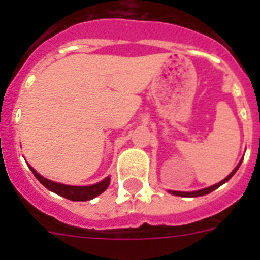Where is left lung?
Listing matches in <instances>:
<instances>
[{
  "label": "left lung",
  "mask_w": 260,
  "mask_h": 260,
  "mask_svg": "<svg viewBox=\"0 0 260 260\" xmlns=\"http://www.w3.org/2000/svg\"><path fill=\"white\" fill-rule=\"evenodd\" d=\"M241 162H242V161H241ZM241 162L237 165V167H236V169H234V171L232 172V173L229 174V176L226 177V178H225V180H222L221 182H219V183H216V185L210 186V187H207V189L198 190V191H192V192H183V191H171V192H172V194H173V195H178V197H187V198H189V197H201V195L210 194L211 191H213V190H216V189H217V187H220V186H221L222 183H225V182H226V181L231 180L232 177H233V174L236 173V172H237L238 168H240Z\"/></svg>",
  "instance_id": "1"
}]
</instances>
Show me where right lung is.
<instances>
[{
    "label": "right lung",
    "instance_id": "1",
    "mask_svg": "<svg viewBox=\"0 0 260 260\" xmlns=\"http://www.w3.org/2000/svg\"><path fill=\"white\" fill-rule=\"evenodd\" d=\"M29 169L32 171L34 176L40 181V183L47 187L50 191L56 192V194L61 195L63 198L70 199V201L74 202H84V201H91L95 197L100 195L102 192H104L107 190V187L109 186L110 178L107 177L105 180H103L102 182L96 183V185L91 186H69V185H62V183L53 182V181L47 180L44 177H41L38 172L34 169V168L29 167Z\"/></svg>",
    "mask_w": 260,
    "mask_h": 260
}]
</instances>
